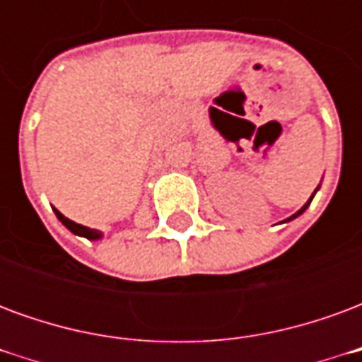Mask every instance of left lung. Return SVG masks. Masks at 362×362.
<instances>
[{"instance_id":"obj_1","label":"left lung","mask_w":362,"mask_h":362,"mask_svg":"<svg viewBox=\"0 0 362 362\" xmlns=\"http://www.w3.org/2000/svg\"><path fill=\"white\" fill-rule=\"evenodd\" d=\"M318 188H320V186H318ZM318 188L314 189V194H316V192H318ZM314 194H312L310 199H308V202H306V204H304L303 207H300V209H298V211L295 213V215H291V217H288V219H285V221H293V219H296V217H298V215H303V213L306 211V207H308V205H310V202H312V197H314Z\"/></svg>"}]
</instances>
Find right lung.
Returning a JSON list of instances; mask_svg holds the SVG:
<instances>
[{
	"label": "right lung",
	"instance_id": "add662e5",
	"mask_svg": "<svg viewBox=\"0 0 362 362\" xmlns=\"http://www.w3.org/2000/svg\"><path fill=\"white\" fill-rule=\"evenodd\" d=\"M54 213H56V217L62 221V225H66V228H69V230H71L74 235L85 236V238H89V240H98V238H103V233H100V230H95V228L83 227V225H79V223H74L71 219L64 217V215H62L58 209H54Z\"/></svg>",
	"mask_w": 362,
	"mask_h": 362
}]
</instances>
